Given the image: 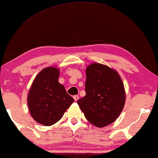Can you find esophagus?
Wrapping results in <instances>:
<instances>
[{"instance_id": "34e87169", "label": "esophagus", "mask_w": 158, "mask_h": 158, "mask_svg": "<svg viewBox=\"0 0 158 158\" xmlns=\"http://www.w3.org/2000/svg\"><path fill=\"white\" fill-rule=\"evenodd\" d=\"M73 99H74V100H75V102L77 101V100L79 99V96H77V95H75L74 97H73Z\"/></svg>"}]
</instances>
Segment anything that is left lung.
Listing matches in <instances>:
<instances>
[{
  "label": "left lung",
  "mask_w": 158,
  "mask_h": 158,
  "mask_svg": "<svg viewBox=\"0 0 158 158\" xmlns=\"http://www.w3.org/2000/svg\"><path fill=\"white\" fill-rule=\"evenodd\" d=\"M85 73V96L77 104L88 121L103 128L113 123L123 109V83L114 69L99 63L89 65Z\"/></svg>",
  "instance_id": "1"
}]
</instances>
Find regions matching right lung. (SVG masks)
I'll return each instance as SVG.
<instances>
[{"mask_svg": "<svg viewBox=\"0 0 158 158\" xmlns=\"http://www.w3.org/2000/svg\"><path fill=\"white\" fill-rule=\"evenodd\" d=\"M59 69L46 67L37 75L28 93L30 114L37 123L46 126L59 121L74 102L59 83Z\"/></svg>", "mask_w": 158, "mask_h": 158, "instance_id": "right-lung-1", "label": "right lung"}]
</instances>
